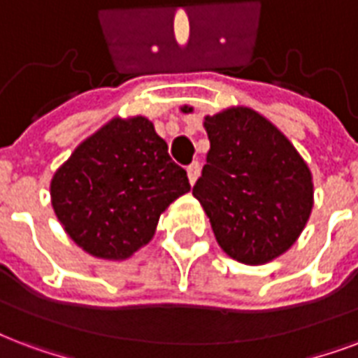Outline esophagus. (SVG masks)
Masks as SVG:
<instances>
[{
    "instance_id": "esophagus-1",
    "label": "esophagus",
    "mask_w": 358,
    "mask_h": 358,
    "mask_svg": "<svg viewBox=\"0 0 358 358\" xmlns=\"http://www.w3.org/2000/svg\"><path fill=\"white\" fill-rule=\"evenodd\" d=\"M199 174H201V165H199V161H193L189 167H187V178H189L191 185L197 182Z\"/></svg>"
}]
</instances>
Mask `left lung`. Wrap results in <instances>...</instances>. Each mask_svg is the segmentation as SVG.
Listing matches in <instances>:
<instances>
[{
    "mask_svg": "<svg viewBox=\"0 0 358 358\" xmlns=\"http://www.w3.org/2000/svg\"><path fill=\"white\" fill-rule=\"evenodd\" d=\"M204 129L210 150L193 195L217 244L244 264L274 261L299 240L312 214L306 161L276 125L248 106L204 116Z\"/></svg>",
    "mask_w": 358,
    "mask_h": 358,
    "instance_id": "1",
    "label": "left lung"
}]
</instances>
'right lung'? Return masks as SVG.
I'll use <instances>...</instances> for the list:
<instances>
[{
    "label": "right lung",
    "mask_w": 358,
    "mask_h": 358,
    "mask_svg": "<svg viewBox=\"0 0 358 358\" xmlns=\"http://www.w3.org/2000/svg\"><path fill=\"white\" fill-rule=\"evenodd\" d=\"M191 189L187 174L144 116L113 118L54 173L52 208L71 240L124 261L154 238L159 215Z\"/></svg>",
    "instance_id": "add662e5"
}]
</instances>
